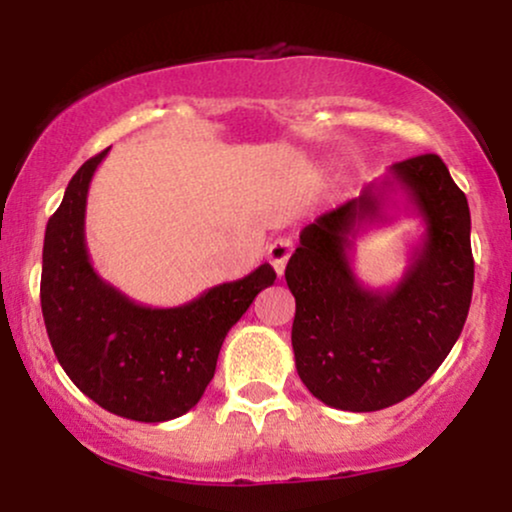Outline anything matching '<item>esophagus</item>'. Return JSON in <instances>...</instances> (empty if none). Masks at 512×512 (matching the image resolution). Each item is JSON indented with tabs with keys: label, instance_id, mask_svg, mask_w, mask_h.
Here are the masks:
<instances>
[{
	"label": "esophagus",
	"instance_id": "obj_1",
	"mask_svg": "<svg viewBox=\"0 0 512 512\" xmlns=\"http://www.w3.org/2000/svg\"><path fill=\"white\" fill-rule=\"evenodd\" d=\"M291 252H293V243H291V238H276L274 243L269 245V250H267L269 262H272V267L276 269V274H279V276L284 274L286 262H289Z\"/></svg>",
	"mask_w": 512,
	"mask_h": 512
}]
</instances>
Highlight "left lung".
<instances>
[{
  "label": "left lung",
  "instance_id": "obj_1",
  "mask_svg": "<svg viewBox=\"0 0 512 512\" xmlns=\"http://www.w3.org/2000/svg\"><path fill=\"white\" fill-rule=\"evenodd\" d=\"M399 206L420 216L425 233L396 284L370 290L353 272L355 238L394 220ZM469 231L467 197L436 154L395 163L356 199L303 228L286 264L296 298L291 344L298 375L320 402L378 411L436 373L472 303Z\"/></svg>",
  "mask_w": 512,
  "mask_h": 512
}]
</instances>
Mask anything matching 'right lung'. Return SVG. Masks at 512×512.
Segmentation results:
<instances>
[{
	"instance_id": "obj_1",
	"label": "right lung",
	"mask_w": 512,
	"mask_h": 512,
	"mask_svg": "<svg viewBox=\"0 0 512 512\" xmlns=\"http://www.w3.org/2000/svg\"><path fill=\"white\" fill-rule=\"evenodd\" d=\"M108 151L76 170L50 216L40 305L57 361L86 397L110 414L161 424L202 399L228 330L276 272L264 262L175 308H149L108 284L86 248L88 187Z\"/></svg>"
}]
</instances>
